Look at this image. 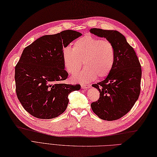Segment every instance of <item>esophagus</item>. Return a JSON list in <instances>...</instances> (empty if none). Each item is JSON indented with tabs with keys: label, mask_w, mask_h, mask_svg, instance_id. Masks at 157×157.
Listing matches in <instances>:
<instances>
[{
	"label": "esophagus",
	"mask_w": 157,
	"mask_h": 157,
	"mask_svg": "<svg viewBox=\"0 0 157 157\" xmlns=\"http://www.w3.org/2000/svg\"><path fill=\"white\" fill-rule=\"evenodd\" d=\"M90 85H84V84H81V88L83 89H89L90 88Z\"/></svg>",
	"instance_id": "34e87169"
}]
</instances>
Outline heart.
Masks as SVG:
<instances>
[{
	"label": "heart",
	"instance_id": "1",
	"mask_svg": "<svg viewBox=\"0 0 157 157\" xmlns=\"http://www.w3.org/2000/svg\"><path fill=\"white\" fill-rule=\"evenodd\" d=\"M115 48L111 42L91 35L76 40L72 50L66 47L63 51V60L66 71L75 75L81 70L84 63L85 68L72 77L74 81L87 83L98 78L108 76L114 66Z\"/></svg>",
	"mask_w": 157,
	"mask_h": 157
}]
</instances>
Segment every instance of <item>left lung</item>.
<instances>
[{"label":"left lung","instance_id":"8db88e82","mask_svg":"<svg viewBox=\"0 0 157 157\" xmlns=\"http://www.w3.org/2000/svg\"><path fill=\"white\" fill-rule=\"evenodd\" d=\"M90 32L111 42L116 58L111 71L104 81L94 84L100 97L91 109L102 120L119 119L132 108L140 92L142 71L135 51L125 37L117 30L91 29Z\"/></svg>","mask_w":157,"mask_h":157}]
</instances>
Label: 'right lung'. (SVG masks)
I'll return each instance as SVG.
<instances>
[{
  "mask_svg": "<svg viewBox=\"0 0 157 157\" xmlns=\"http://www.w3.org/2000/svg\"><path fill=\"white\" fill-rule=\"evenodd\" d=\"M82 35L72 30L44 35L26 47L15 67L18 99L32 116L51 119L63 113L71 92L80 85L60 83L68 77L63 51L72 40Z\"/></svg>",
  "mask_w": 157,
  "mask_h": 157,
  "instance_id": "1",
  "label": "right lung"
}]
</instances>
